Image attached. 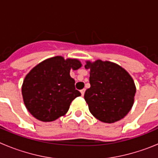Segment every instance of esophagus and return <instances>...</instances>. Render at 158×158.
<instances>
[{"mask_svg":"<svg viewBox=\"0 0 158 158\" xmlns=\"http://www.w3.org/2000/svg\"><path fill=\"white\" fill-rule=\"evenodd\" d=\"M85 89H83L81 90V96H84V94H85Z\"/></svg>","mask_w":158,"mask_h":158,"instance_id":"esophagus-1","label":"esophagus"}]
</instances>
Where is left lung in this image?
Returning a JSON list of instances; mask_svg holds the SVG:
<instances>
[{
    "instance_id": "1",
    "label": "left lung",
    "mask_w": 158,
    "mask_h": 158,
    "mask_svg": "<svg viewBox=\"0 0 158 158\" xmlns=\"http://www.w3.org/2000/svg\"><path fill=\"white\" fill-rule=\"evenodd\" d=\"M85 67L90 69L91 86L84 97L92 115L107 123L124 118L133 106L136 93L131 75L120 65L108 61H87Z\"/></svg>"
}]
</instances>
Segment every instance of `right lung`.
<instances>
[{
  "label": "right lung",
  "instance_id": "right-lung-1",
  "mask_svg": "<svg viewBox=\"0 0 158 158\" xmlns=\"http://www.w3.org/2000/svg\"><path fill=\"white\" fill-rule=\"evenodd\" d=\"M81 67L79 60L56 56L40 62L25 77L22 85L24 104L35 118L51 122L65 115L71 102L81 96L70 69Z\"/></svg>",
  "mask_w": 158,
  "mask_h": 158
}]
</instances>
